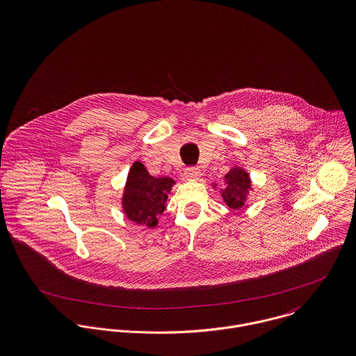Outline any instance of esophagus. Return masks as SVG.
Returning a JSON list of instances; mask_svg holds the SVG:
<instances>
[{
    "label": "esophagus",
    "instance_id": "34e87169",
    "mask_svg": "<svg viewBox=\"0 0 356 356\" xmlns=\"http://www.w3.org/2000/svg\"><path fill=\"white\" fill-rule=\"evenodd\" d=\"M200 175H202V172H200V170L196 168V167H189V168H186L185 172H184V177H185L186 181H196V179L200 178Z\"/></svg>",
    "mask_w": 356,
    "mask_h": 356
}]
</instances>
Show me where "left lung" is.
Listing matches in <instances>:
<instances>
[{"label":"left lung","mask_w":356,"mask_h":356,"mask_svg":"<svg viewBox=\"0 0 356 356\" xmlns=\"http://www.w3.org/2000/svg\"><path fill=\"white\" fill-rule=\"evenodd\" d=\"M251 191L254 189L248 171L240 165H234L225 175V188L220 189V196L230 208L245 209Z\"/></svg>","instance_id":"8db88e82"}]
</instances>
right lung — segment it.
I'll use <instances>...</instances> for the list:
<instances>
[{
  "label": "right lung",
  "mask_w": 356,
  "mask_h": 356,
  "mask_svg": "<svg viewBox=\"0 0 356 356\" xmlns=\"http://www.w3.org/2000/svg\"><path fill=\"white\" fill-rule=\"evenodd\" d=\"M175 181L168 177H152L141 161H134L123 191L122 208L129 220L154 227L157 216L165 209V203Z\"/></svg>",
  "instance_id": "add662e5"
}]
</instances>
